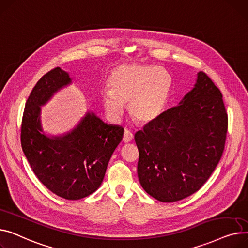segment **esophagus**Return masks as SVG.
<instances>
[{"label": "esophagus", "mask_w": 248, "mask_h": 248, "mask_svg": "<svg viewBox=\"0 0 248 248\" xmlns=\"http://www.w3.org/2000/svg\"><path fill=\"white\" fill-rule=\"evenodd\" d=\"M133 138H134L133 133L131 132V131H129V130H125L124 136H123V141H124L125 143H129V142H131V141L133 140Z\"/></svg>", "instance_id": "esophagus-1"}]
</instances>
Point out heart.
Listing matches in <instances>:
<instances>
[{
    "instance_id": "1",
    "label": "heart",
    "mask_w": 248,
    "mask_h": 248,
    "mask_svg": "<svg viewBox=\"0 0 248 248\" xmlns=\"http://www.w3.org/2000/svg\"><path fill=\"white\" fill-rule=\"evenodd\" d=\"M109 86L101 91L100 99L111 117L119 118L124 112V103H129L132 117L146 124L162 114L171 92L172 78L161 67L123 64L111 73Z\"/></svg>"
}]
</instances>
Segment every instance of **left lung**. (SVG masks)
<instances>
[{
  "label": "left lung",
  "mask_w": 248,
  "mask_h": 248,
  "mask_svg": "<svg viewBox=\"0 0 248 248\" xmlns=\"http://www.w3.org/2000/svg\"><path fill=\"white\" fill-rule=\"evenodd\" d=\"M228 117L222 94L205 72L194 88L135 134L137 173L143 189L161 202H175L203 186L221 159Z\"/></svg>",
  "instance_id": "8db88e82"
}]
</instances>
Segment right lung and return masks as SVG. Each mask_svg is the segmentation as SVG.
Returning <instances> with one entry per match:
<instances>
[{"label":"right lung","instance_id":"1","mask_svg":"<svg viewBox=\"0 0 248 248\" xmlns=\"http://www.w3.org/2000/svg\"><path fill=\"white\" fill-rule=\"evenodd\" d=\"M70 82L68 73L59 67L37 82L26 101L21 145L35 175L50 191L68 200H78L101 185L109 160L123 138L124 128L105 124L88 113L64 137L42 134L40 106Z\"/></svg>","mask_w":248,"mask_h":248}]
</instances>
